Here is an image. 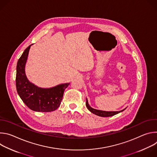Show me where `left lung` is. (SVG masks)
<instances>
[{"label":"left lung","instance_id":"8db88e82","mask_svg":"<svg viewBox=\"0 0 157 157\" xmlns=\"http://www.w3.org/2000/svg\"><path fill=\"white\" fill-rule=\"evenodd\" d=\"M86 107L87 108V109L91 112L92 113L97 115V116H101V117H110V116H113L116 114H117L118 113H121V112H122L123 110H124L125 109L122 110H120V111H111V112H109V111H103V110H97V109H94L93 108H92L91 107H90V105H89L88 104V102H87V99H86Z\"/></svg>","mask_w":157,"mask_h":157}]
</instances>
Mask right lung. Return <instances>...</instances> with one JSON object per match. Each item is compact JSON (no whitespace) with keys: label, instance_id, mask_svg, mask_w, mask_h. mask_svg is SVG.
Wrapping results in <instances>:
<instances>
[{"label":"right lung","instance_id":"1","mask_svg":"<svg viewBox=\"0 0 157 157\" xmlns=\"http://www.w3.org/2000/svg\"><path fill=\"white\" fill-rule=\"evenodd\" d=\"M30 46L25 50L17 62L15 79L17 93L21 99L31 110L44 113L54 111L59 106L65 89L70 83L44 89L30 82L25 75V66Z\"/></svg>","mask_w":157,"mask_h":157}]
</instances>
